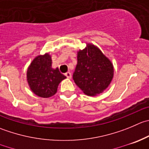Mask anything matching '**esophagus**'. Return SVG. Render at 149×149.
Segmentation results:
<instances>
[{"label":"esophagus","instance_id":"obj_1","mask_svg":"<svg viewBox=\"0 0 149 149\" xmlns=\"http://www.w3.org/2000/svg\"><path fill=\"white\" fill-rule=\"evenodd\" d=\"M65 76L68 78V79H70L71 78V73L70 72H67V73H65Z\"/></svg>","mask_w":149,"mask_h":149}]
</instances>
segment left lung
<instances>
[{
  "instance_id": "8db88e82",
  "label": "left lung",
  "mask_w": 149,
  "mask_h": 149,
  "mask_svg": "<svg viewBox=\"0 0 149 149\" xmlns=\"http://www.w3.org/2000/svg\"><path fill=\"white\" fill-rule=\"evenodd\" d=\"M113 77V66L109 59L92 44L79 50L73 79L76 84L89 96L100 94Z\"/></svg>"
}]
</instances>
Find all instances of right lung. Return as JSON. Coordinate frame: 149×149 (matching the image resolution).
<instances>
[{
    "label": "right lung",
    "instance_id": "obj_1",
    "mask_svg": "<svg viewBox=\"0 0 149 149\" xmlns=\"http://www.w3.org/2000/svg\"><path fill=\"white\" fill-rule=\"evenodd\" d=\"M51 56L46 53L38 55L32 61L27 68V80L32 92L41 97L47 98L57 92L58 85L65 76L58 68H52Z\"/></svg>",
    "mask_w": 149,
    "mask_h": 149
}]
</instances>
